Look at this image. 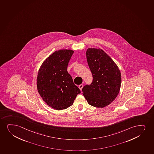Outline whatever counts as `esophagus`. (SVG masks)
<instances>
[{
    "instance_id": "obj_1",
    "label": "esophagus",
    "mask_w": 154,
    "mask_h": 154,
    "mask_svg": "<svg viewBox=\"0 0 154 154\" xmlns=\"http://www.w3.org/2000/svg\"><path fill=\"white\" fill-rule=\"evenodd\" d=\"M83 87H84V85H79V88L80 90L82 91V88H83Z\"/></svg>"
}]
</instances>
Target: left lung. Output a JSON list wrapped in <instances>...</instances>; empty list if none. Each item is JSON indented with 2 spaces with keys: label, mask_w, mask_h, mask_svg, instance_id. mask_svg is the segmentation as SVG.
I'll return each instance as SVG.
<instances>
[{
  "label": "left lung",
  "mask_w": 154,
  "mask_h": 154,
  "mask_svg": "<svg viewBox=\"0 0 154 154\" xmlns=\"http://www.w3.org/2000/svg\"><path fill=\"white\" fill-rule=\"evenodd\" d=\"M86 55L93 80L91 84L82 88L83 95L90 105L103 108L110 104L118 95L121 73L112 59L102 50L89 48Z\"/></svg>",
  "instance_id": "1"
}]
</instances>
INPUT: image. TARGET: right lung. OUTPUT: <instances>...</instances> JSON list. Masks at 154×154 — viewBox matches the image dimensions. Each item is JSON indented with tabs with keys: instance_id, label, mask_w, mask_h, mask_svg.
I'll return each mask as SVG.
<instances>
[{
	"instance_id": "add662e5",
	"label": "right lung",
	"mask_w": 154,
	"mask_h": 154,
	"mask_svg": "<svg viewBox=\"0 0 154 154\" xmlns=\"http://www.w3.org/2000/svg\"><path fill=\"white\" fill-rule=\"evenodd\" d=\"M73 53L71 50L56 51L44 61L38 71V92L49 106L57 110L72 106L81 92L67 70Z\"/></svg>"
}]
</instances>
